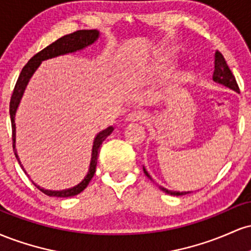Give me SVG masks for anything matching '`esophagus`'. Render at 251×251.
<instances>
[{
    "instance_id": "esophagus-1",
    "label": "esophagus",
    "mask_w": 251,
    "mask_h": 251,
    "mask_svg": "<svg viewBox=\"0 0 251 251\" xmlns=\"http://www.w3.org/2000/svg\"><path fill=\"white\" fill-rule=\"evenodd\" d=\"M146 119V114L142 111H133L131 113L127 114L126 117V122H132V123H142Z\"/></svg>"
}]
</instances>
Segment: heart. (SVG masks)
<instances>
[{"label":"heart","instance_id":"1","mask_svg":"<svg viewBox=\"0 0 251 251\" xmlns=\"http://www.w3.org/2000/svg\"><path fill=\"white\" fill-rule=\"evenodd\" d=\"M171 65H172V61H170V60H168V59L164 60V61L160 63V65L155 66V67H154V70H153L154 74H157V75H162L163 73H165V71L168 70V68Z\"/></svg>","mask_w":251,"mask_h":251}]
</instances>
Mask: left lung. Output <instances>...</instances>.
Returning <instances> with one entry per match:
<instances>
[{
	"label": "left lung",
	"instance_id": "8db88e82",
	"mask_svg": "<svg viewBox=\"0 0 251 251\" xmlns=\"http://www.w3.org/2000/svg\"><path fill=\"white\" fill-rule=\"evenodd\" d=\"M212 80H214V82L218 83V85H222V86H224V87L232 89V91L237 92V93L240 92V89H238V86H237V82H236L235 76L232 75L229 66L226 65V59H224V56L222 55L220 51H216V54H215V71H214V75H212ZM143 170H144V174L146 175V177H149V179L153 180L144 166H143ZM159 189L162 190V191L165 192V194L171 195V196H183V195L191 194V191H184V192L172 191V190H168V189L163 188V186H159Z\"/></svg>",
	"mask_w": 251,
	"mask_h": 251
}]
</instances>
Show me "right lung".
Masks as SVG:
<instances>
[{"label": "right lung", "mask_w": 251, "mask_h": 251, "mask_svg": "<svg viewBox=\"0 0 251 251\" xmlns=\"http://www.w3.org/2000/svg\"><path fill=\"white\" fill-rule=\"evenodd\" d=\"M100 33L99 30L92 29V30H76L74 33L68 34V35H65L60 39H57L55 42L50 43V46L42 50L41 51L35 54L31 59L28 61L27 65L22 68L21 74H20L19 79H17L15 88H14L13 96H11L10 99V106H9V113H10V120H11V128H13V148L14 152H15V157L19 162L21 168L22 166L21 160H20L19 154H17L16 150V124H15V114L17 108H19L20 102H21L22 97H24V93L25 91V87H27L28 82L33 76V74L35 73L37 68L40 67L42 61L48 59H53V57L60 56V55H66V54L75 53V51L83 50L85 48H87L88 46L93 45L94 42L99 39ZM113 126H108L107 128L102 129L99 133L96 135L93 140V146H92V154H91V162H89V169L87 175L85 176V178L80 181L79 184L73 188L65 189V190H47L43 189L40 185H37L36 183H34V185L36 186L37 189H40L43 194L47 196H50V197H73V196L79 195L80 192L83 191L91 181L92 178H93L94 174H96V168H97V162H98V153L100 151V145H101L103 140L108 137L109 134L113 132ZM25 172V170L24 169ZM27 174V172H25Z\"/></svg>", "instance_id": "right-lung-1"}]
</instances>
